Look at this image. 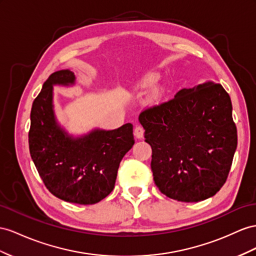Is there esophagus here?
Returning <instances> with one entry per match:
<instances>
[{
    "instance_id": "obj_1",
    "label": "esophagus",
    "mask_w": 256,
    "mask_h": 256,
    "mask_svg": "<svg viewBox=\"0 0 256 256\" xmlns=\"http://www.w3.org/2000/svg\"><path fill=\"white\" fill-rule=\"evenodd\" d=\"M144 132H145V130H144L142 126H135V128H134V135H135L136 138H138V140L142 138Z\"/></svg>"
}]
</instances>
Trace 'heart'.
<instances>
[{
    "mask_svg": "<svg viewBox=\"0 0 256 256\" xmlns=\"http://www.w3.org/2000/svg\"><path fill=\"white\" fill-rule=\"evenodd\" d=\"M159 81V76L154 74V72H149V74L142 76L138 81L135 83V90H140V92H146L150 88L156 86V84ZM163 96V90H156L152 97V104H158L162 100Z\"/></svg>",
    "mask_w": 256,
    "mask_h": 256,
    "instance_id": "obj_1",
    "label": "heart"
}]
</instances>
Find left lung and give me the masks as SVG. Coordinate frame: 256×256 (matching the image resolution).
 <instances>
[{
	"label": "left lung",
	"instance_id": "1",
	"mask_svg": "<svg viewBox=\"0 0 256 256\" xmlns=\"http://www.w3.org/2000/svg\"><path fill=\"white\" fill-rule=\"evenodd\" d=\"M138 120L152 149L154 184L163 194L198 202L225 184L238 137L230 97L220 84L182 88L171 100L142 111Z\"/></svg>",
	"mask_w": 256,
	"mask_h": 256
}]
</instances>
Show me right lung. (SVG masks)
<instances>
[{
    "instance_id": "right-lung-1",
    "label": "right lung",
    "mask_w": 256,
    "mask_h": 256,
    "mask_svg": "<svg viewBox=\"0 0 256 256\" xmlns=\"http://www.w3.org/2000/svg\"><path fill=\"white\" fill-rule=\"evenodd\" d=\"M70 70L52 74L32 104L29 149L44 185L57 198L94 204L114 190L122 158L134 145L133 126L96 128L80 137L69 135L54 114V85H74Z\"/></svg>"
}]
</instances>
